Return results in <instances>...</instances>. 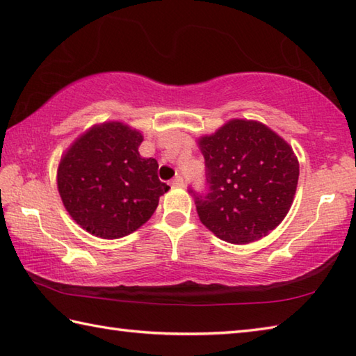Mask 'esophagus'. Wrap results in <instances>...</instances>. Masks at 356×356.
Listing matches in <instances>:
<instances>
[{
	"label": "esophagus",
	"instance_id": "1",
	"mask_svg": "<svg viewBox=\"0 0 356 356\" xmlns=\"http://www.w3.org/2000/svg\"><path fill=\"white\" fill-rule=\"evenodd\" d=\"M185 185L184 182V177L182 176H176L172 180H171V186L172 188H182Z\"/></svg>",
	"mask_w": 356,
	"mask_h": 356
}]
</instances>
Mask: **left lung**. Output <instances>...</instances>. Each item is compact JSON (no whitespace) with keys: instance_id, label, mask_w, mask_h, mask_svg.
<instances>
[{"instance_id":"8db88e82","label":"left lung","mask_w":356,"mask_h":356,"mask_svg":"<svg viewBox=\"0 0 356 356\" xmlns=\"http://www.w3.org/2000/svg\"><path fill=\"white\" fill-rule=\"evenodd\" d=\"M207 193L190 188L200 222L218 238L245 245L289 213L300 166L289 143L257 120L232 119L199 139Z\"/></svg>"}]
</instances>
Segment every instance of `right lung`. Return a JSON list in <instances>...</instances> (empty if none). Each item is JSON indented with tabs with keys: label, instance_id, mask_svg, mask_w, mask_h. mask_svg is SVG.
Segmentation results:
<instances>
[{
	"label": "right lung",
	"instance_id": "right-lung-1",
	"mask_svg": "<svg viewBox=\"0 0 356 356\" xmlns=\"http://www.w3.org/2000/svg\"><path fill=\"white\" fill-rule=\"evenodd\" d=\"M143 136L122 122L95 125L58 166V191L81 228L101 238L128 236L154 214L170 186L157 161L139 154Z\"/></svg>",
	"mask_w": 356,
	"mask_h": 356
}]
</instances>
